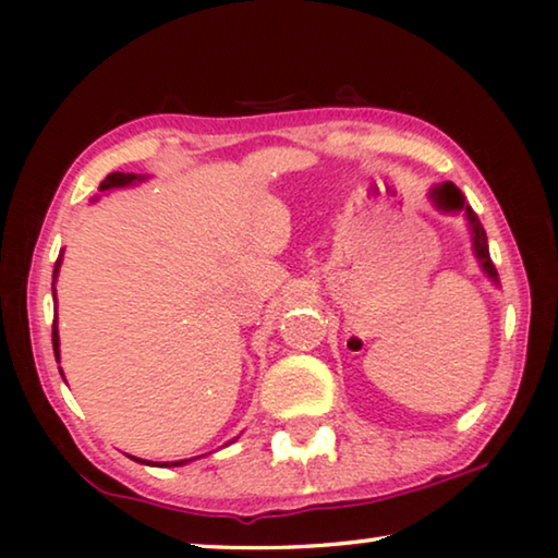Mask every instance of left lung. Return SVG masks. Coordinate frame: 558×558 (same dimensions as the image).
<instances>
[{
    "label": "left lung",
    "instance_id": "obj_1",
    "mask_svg": "<svg viewBox=\"0 0 558 558\" xmlns=\"http://www.w3.org/2000/svg\"><path fill=\"white\" fill-rule=\"evenodd\" d=\"M430 199L436 202V206L440 211H465V219L470 223V231H472V248H475V256L480 260V266H483V270L487 272L489 278H493L495 282L497 280V268L493 258H489V248H487V233L483 229V223H480L477 214L470 209V206L465 204V196H462L460 189L452 184V182H446V184H438L430 189Z\"/></svg>",
    "mask_w": 558,
    "mask_h": 558
}]
</instances>
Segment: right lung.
Listing matches in <instances>:
<instances>
[{
	"instance_id": "add662e5",
	"label": "right lung",
	"mask_w": 558,
	"mask_h": 558,
	"mask_svg": "<svg viewBox=\"0 0 558 558\" xmlns=\"http://www.w3.org/2000/svg\"><path fill=\"white\" fill-rule=\"evenodd\" d=\"M143 179H145V177H137V174L112 172V174H108V177L100 182V192H108V189H116V186H128V184L143 182ZM61 260H63V251L59 253V260H56V266H53V282H56V276H59ZM53 300H56V288H53ZM51 337H53V354H56V362H59V354H61V352H59V329H56V319H53V332H51ZM59 372H61V366H59ZM132 460L145 462V460H140V458H132ZM184 462H189V460H177V462H172V465H184ZM147 465H157V462H147ZM159 468H169V462H162V465H159Z\"/></svg>"
}]
</instances>
